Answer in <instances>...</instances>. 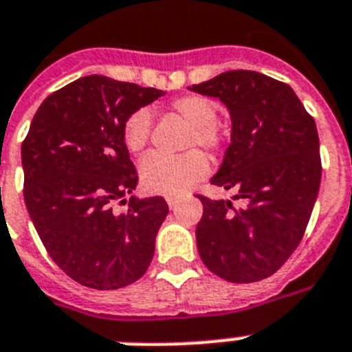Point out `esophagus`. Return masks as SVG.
Wrapping results in <instances>:
<instances>
[{"label":"esophagus","instance_id":"obj_1","mask_svg":"<svg viewBox=\"0 0 352 352\" xmlns=\"http://www.w3.org/2000/svg\"><path fill=\"white\" fill-rule=\"evenodd\" d=\"M166 202H168V206H170V208H175V204H177V202H179V197H177V195H168L166 197Z\"/></svg>","mask_w":352,"mask_h":352}]
</instances>
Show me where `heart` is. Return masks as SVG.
Listing matches in <instances>:
<instances>
[{"label": "heart", "mask_w": 352, "mask_h": 352, "mask_svg": "<svg viewBox=\"0 0 352 352\" xmlns=\"http://www.w3.org/2000/svg\"><path fill=\"white\" fill-rule=\"evenodd\" d=\"M171 110L179 113L190 128L184 135V151L181 155L151 153L141 162V184L148 193L155 195H179L190 190L208 171V159L199 148L219 153L226 144L224 131L217 124L219 110L208 97L188 94L171 101ZM151 137L150 111L141 108L128 116L122 124V141L131 153H141Z\"/></svg>", "instance_id": "heart-1"}]
</instances>
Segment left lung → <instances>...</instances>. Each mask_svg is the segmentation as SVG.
Returning a JSON list of instances; mask_svg holds the SVG:
<instances>
[{
  "mask_svg": "<svg viewBox=\"0 0 352 352\" xmlns=\"http://www.w3.org/2000/svg\"><path fill=\"white\" fill-rule=\"evenodd\" d=\"M219 97L231 116V144L211 184L236 190L245 202L211 201L197 224L206 267L233 284L271 276L305 233L322 179L315 119L289 85L253 70H231L193 85Z\"/></svg>",
  "mask_w": 352,
  "mask_h": 352,
  "instance_id": "left-lung-1",
  "label": "left lung"
}]
</instances>
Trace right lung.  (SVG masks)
Masks as SVG:
<instances>
[{
	"label": "right lung",
	"instance_id": "1",
	"mask_svg": "<svg viewBox=\"0 0 352 352\" xmlns=\"http://www.w3.org/2000/svg\"><path fill=\"white\" fill-rule=\"evenodd\" d=\"M162 90L87 76L50 94L21 144L28 215L52 260L92 289H119L146 273L168 215L162 197H126L139 175L122 141L130 113ZM129 204L117 214L113 206Z\"/></svg>",
	"mask_w": 352,
	"mask_h": 352
}]
</instances>
